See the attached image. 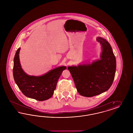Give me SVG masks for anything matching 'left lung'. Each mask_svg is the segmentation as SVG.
<instances>
[{
    "mask_svg": "<svg viewBox=\"0 0 133 133\" xmlns=\"http://www.w3.org/2000/svg\"><path fill=\"white\" fill-rule=\"evenodd\" d=\"M96 40L102 48L100 59L91 64L68 67L77 91L87 97L107 91L113 82L116 69V58L109 43L100 37Z\"/></svg>",
    "mask_w": 133,
    "mask_h": 133,
    "instance_id": "1",
    "label": "left lung"
}]
</instances>
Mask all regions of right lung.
I'll list each match as a JSON object with an SVG mask.
<instances>
[{
    "label": "right lung",
    "instance_id": "add662e5",
    "mask_svg": "<svg viewBox=\"0 0 133 133\" xmlns=\"http://www.w3.org/2000/svg\"><path fill=\"white\" fill-rule=\"evenodd\" d=\"M20 48L15 53L14 58L13 74L14 81L22 93L26 97L42 101L53 96L58 80L66 66H61L51 70L42 76L27 75L22 69L19 54Z\"/></svg>",
    "mask_w": 133,
    "mask_h": 133
}]
</instances>
